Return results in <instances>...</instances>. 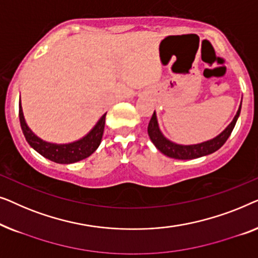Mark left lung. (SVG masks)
Instances as JSON below:
<instances>
[{"label":"left lung","mask_w":258,"mask_h":258,"mask_svg":"<svg viewBox=\"0 0 258 258\" xmlns=\"http://www.w3.org/2000/svg\"><path fill=\"white\" fill-rule=\"evenodd\" d=\"M241 106L242 100L241 104H239L236 114H235V117L233 120H231L230 124L228 125L219 136H216L215 138H213V139L210 140L203 141V143L193 145H181L167 139L164 134H162L160 127H159V122L155 111L153 115H152L150 124H148V136H150V139L152 140V143L154 144V146L157 147L162 154H165L169 158L179 159V160H190V159L205 157V155L214 153V152H216L219 148L223 146V144L226 143L235 127V124H236L239 113H241Z\"/></svg>","instance_id":"left-lung-1"}]
</instances>
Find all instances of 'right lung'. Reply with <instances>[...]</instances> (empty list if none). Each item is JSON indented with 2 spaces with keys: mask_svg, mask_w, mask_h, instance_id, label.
Segmentation results:
<instances>
[{
  "mask_svg": "<svg viewBox=\"0 0 258 258\" xmlns=\"http://www.w3.org/2000/svg\"><path fill=\"white\" fill-rule=\"evenodd\" d=\"M105 117H106V113L101 115L92 130L81 139L69 144H53L41 139L30 130L24 119L20 99V122L25 140L42 157L57 164H74L90 157L101 143L105 127Z\"/></svg>",
  "mask_w": 258,
  "mask_h": 258,
  "instance_id": "right-lung-1",
  "label": "right lung"
}]
</instances>
